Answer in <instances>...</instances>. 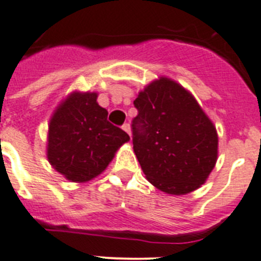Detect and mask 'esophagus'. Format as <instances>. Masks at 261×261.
Instances as JSON below:
<instances>
[{
    "instance_id": "esophagus-1",
    "label": "esophagus",
    "mask_w": 261,
    "mask_h": 261,
    "mask_svg": "<svg viewBox=\"0 0 261 261\" xmlns=\"http://www.w3.org/2000/svg\"><path fill=\"white\" fill-rule=\"evenodd\" d=\"M121 128H123V129H124V130H125V132H126V133H128V135H129V136H130V125H129V124H128V123H125V124H124V125H123V126H121Z\"/></svg>"
}]
</instances>
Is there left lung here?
<instances>
[{
    "mask_svg": "<svg viewBox=\"0 0 261 261\" xmlns=\"http://www.w3.org/2000/svg\"><path fill=\"white\" fill-rule=\"evenodd\" d=\"M133 105V150L147 180L170 195L201 187L217 162L218 136L192 94L161 77Z\"/></svg>",
    "mask_w": 261,
    "mask_h": 261,
    "instance_id": "obj_1",
    "label": "left lung"
}]
</instances>
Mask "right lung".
Returning a JSON list of instances; mask_svg holds the SVG:
<instances>
[{
    "label": "right lung",
    "instance_id": "add662e5",
    "mask_svg": "<svg viewBox=\"0 0 261 261\" xmlns=\"http://www.w3.org/2000/svg\"><path fill=\"white\" fill-rule=\"evenodd\" d=\"M96 93H71L49 121L47 156L70 181L84 183L106 170L120 146L129 141L123 129L107 120Z\"/></svg>",
    "mask_w": 261,
    "mask_h": 261
}]
</instances>
